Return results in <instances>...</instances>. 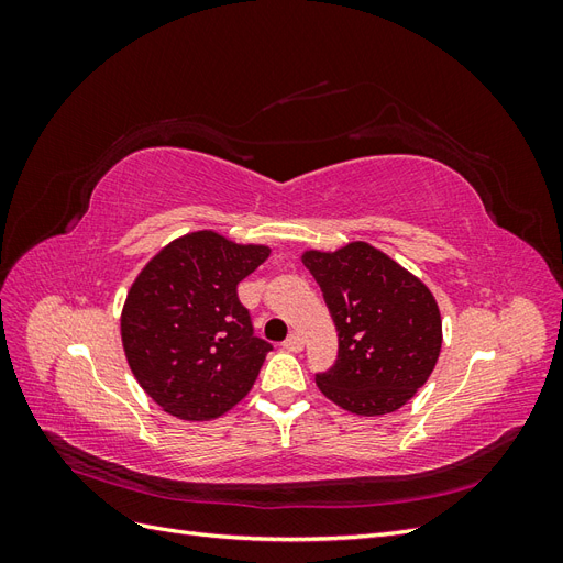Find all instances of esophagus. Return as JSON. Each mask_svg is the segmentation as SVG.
I'll list each match as a JSON object with an SVG mask.
<instances>
[{"mask_svg": "<svg viewBox=\"0 0 563 563\" xmlns=\"http://www.w3.org/2000/svg\"><path fill=\"white\" fill-rule=\"evenodd\" d=\"M284 350L288 352H300L302 350V338L298 333H291L284 340Z\"/></svg>", "mask_w": 563, "mask_h": 563, "instance_id": "1", "label": "esophagus"}]
</instances>
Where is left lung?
I'll list each match as a JSON object with an SVG mask.
<instances>
[{
    "label": "left lung",
    "mask_w": 563,
    "mask_h": 563,
    "mask_svg": "<svg viewBox=\"0 0 563 563\" xmlns=\"http://www.w3.org/2000/svg\"><path fill=\"white\" fill-rule=\"evenodd\" d=\"M338 331V356L317 385L356 416L401 408L430 378L441 350V317L430 288L364 242L335 253L308 251Z\"/></svg>",
    "instance_id": "left-lung-1"
}]
</instances>
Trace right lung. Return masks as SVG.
Returning <instances> with one entry per match:
<instances>
[{"label":"right lung","mask_w":563,"mask_h":563,"mask_svg":"<svg viewBox=\"0 0 563 563\" xmlns=\"http://www.w3.org/2000/svg\"><path fill=\"white\" fill-rule=\"evenodd\" d=\"M267 255L203 230L162 249L133 282L122 312L126 362L166 413L211 420L253 387L272 345L253 333L236 286Z\"/></svg>","instance_id":"obj_1"}]
</instances>
